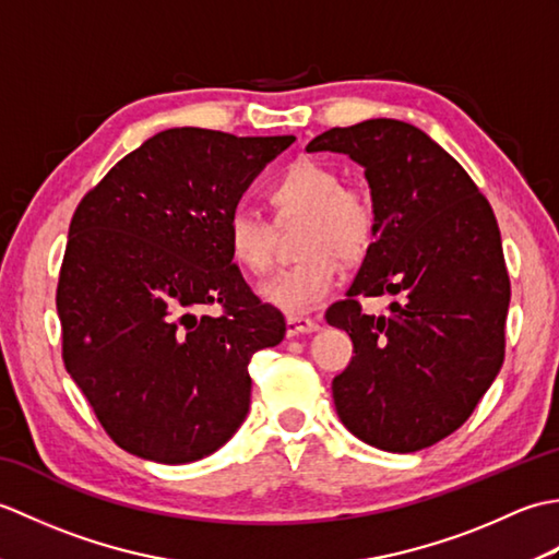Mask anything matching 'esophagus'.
<instances>
[{
	"mask_svg": "<svg viewBox=\"0 0 559 559\" xmlns=\"http://www.w3.org/2000/svg\"><path fill=\"white\" fill-rule=\"evenodd\" d=\"M317 329H319V324L314 322V319H307V317H288L286 319L288 338L300 336V334H312V331H317Z\"/></svg>",
	"mask_w": 559,
	"mask_h": 559,
	"instance_id": "obj_1",
	"label": "esophagus"
}]
</instances>
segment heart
I'll return each mask as SVG.
<instances>
[{
	"instance_id": "heart-1",
	"label": "heart",
	"mask_w": 559,
	"mask_h": 559,
	"mask_svg": "<svg viewBox=\"0 0 559 559\" xmlns=\"http://www.w3.org/2000/svg\"><path fill=\"white\" fill-rule=\"evenodd\" d=\"M278 223L305 218L302 259L261 283V298L288 317L317 310L341 281V259L355 261L370 249L377 233V206L367 189L341 185L334 168L298 160L269 189ZM233 259L252 273H266L276 252V225L257 209L240 206L228 218Z\"/></svg>"
}]
</instances>
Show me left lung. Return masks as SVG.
Masks as SVG:
<instances>
[{
  "mask_svg": "<svg viewBox=\"0 0 559 559\" xmlns=\"http://www.w3.org/2000/svg\"><path fill=\"white\" fill-rule=\"evenodd\" d=\"M307 151L365 168L374 242L326 322L348 331L353 360L334 377L348 430L384 451L432 447L468 420L504 362L509 273L488 199L423 129L399 120L334 127ZM391 294L390 314L358 297Z\"/></svg>",
  "mask_w": 559,
  "mask_h": 559,
  "instance_id": "1",
  "label": "left lung"
}]
</instances>
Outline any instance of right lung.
Returning <instances> with one entry per match:
<instances>
[{
  "instance_id": "add662e5",
  "label": "right lung",
  "mask_w": 559,
  "mask_h": 559,
  "mask_svg": "<svg viewBox=\"0 0 559 559\" xmlns=\"http://www.w3.org/2000/svg\"><path fill=\"white\" fill-rule=\"evenodd\" d=\"M293 141L165 129L76 206L57 283L62 358L129 454L199 461L247 418L249 360L278 346L286 319L233 264L228 218Z\"/></svg>"
}]
</instances>
